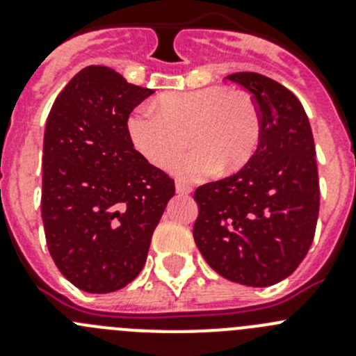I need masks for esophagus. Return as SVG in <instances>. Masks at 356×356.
I'll return each instance as SVG.
<instances>
[{
	"instance_id": "obj_1",
	"label": "esophagus",
	"mask_w": 356,
	"mask_h": 356,
	"mask_svg": "<svg viewBox=\"0 0 356 356\" xmlns=\"http://www.w3.org/2000/svg\"><path fill=\"white\" fill-rule=\"evenodd\" d=\"M176 193L178 194H191L193 193V187L187 184H184V181H176Z\"/></svg>"
}]
</instances>
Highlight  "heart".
<instances>
[{
  "mask_svg": "<svg viewBox=\"0 0 356 356\" xmlns=\"http://www.w3.org/2000/svg\"><path fill=\"white\" fill-rule=\"evenodd\" d=\"M128 137L155 168H168L185 147L194 149L171 165L180 178H203L217 169L234 172L253 156L260 140L259 108L248 94L226 87L168 92L159 97L156 112L139 106L127 122Z\"/></svg>",
  "mask_w": 356,
  "mask_h": 356,
  "instance_id": "heart-1",
  "label": "heart"
}]
</instances>
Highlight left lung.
<instances>
[{
	"label": "left lung",
	"instance_id": "left-lung-1",
	"mask_svg": "<svg viewBox=\"0 0 356 356\" xmlns=\"http://www.w3.org/2000/svg\"><path fill=\"white\" fill-rule=\"evenodd\" d=\"M229 81L251 92L260 115L259 147L235 175L201 185L193 235L222 278L269 287L298 269L316 235L319 176L316 144L300 99L259 72Z\"/></svg>",
	"mask_w": 356,
	"mask_h": 356
}]
</instances>
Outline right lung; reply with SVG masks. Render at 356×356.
<instances>
[{
	"instance_id": "add662e5",
	"label": "right lung",
	"mask_w": 356,
	"mask_h": 356,
	"mask_svg": "<svg viewBox=\"0 0 356 356\" xmlns=\"http://www.w3.org/2000/svg\"><path fill=\"white\" fill-rule=\"evenodd\" d=\"M153 90L89 65L65 85L44 131L42 222L58 271L80 291L114 292L137 278L175 180L128 137L131 110Z\"/></svg>"
}]
</instances>
